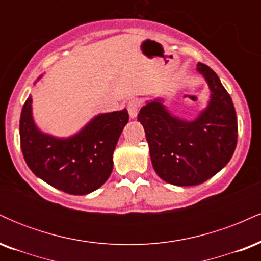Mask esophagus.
Segmentation results:
<instances>
[{
	"mask_svg": "<svg viewBox=\"0 0 261 261\" xmlns=\"http://www.w3.org/2000/svg\"><path fill=\"white\" fill-rule=\"evenodd\" d=\"M140 100L139 99H131L127 103V112L130 118H136L137 114H139V109H140Z\"/></svg>",
	"mask_w": 261,
	"mask_h": 261,
	"instance_id": "1",
	"label": "esophagus"
}]
</instances>
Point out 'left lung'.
Segmentation results:
<instances>
[{
  "mask_svg": "<svg viewBox=\"0 0 261 261\" xmlns=\"http://www.w3.org/2000/svg\"><path fill=\"white\" fill-rule=\"evenodd\" d=\"M197 71L207 82L210 101L194 120L172 115L162 98L141 108L152 166L161 179L178 187L199 185L217 174L232 158L238 139L236 109L228 92L208 66Z\"/></svg>",
  "mask_w": 261,
  "mask_h": 261,
  "instance_id": "1",
  "label": "left lung"
}]
</instances>
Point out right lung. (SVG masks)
<instances>
[{"label":"right lung","mask_w":261,"mask_h":261,"mask_svg":"<svg viewBox=\"0 0 261 261\" xmlns=\"http://www.w3.org/2000/svg\"><path fill=\"white\" fill-rule=\"evenodd\" d=\"M127 121L126 109L99 114L80 133L60 139L39 130L29 95L20 114V148L38 178L71 195H86L112 174L114 149Z\"/></svg>","instance_id":"obj_1"}]
</instances>
